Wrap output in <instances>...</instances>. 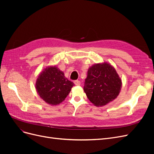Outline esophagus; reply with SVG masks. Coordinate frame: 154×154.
Segmentation results:
<instances>
[{
    "instance_id": "esophagus-1",
    "label": "esophagus",
    "mask_w": 154,
    "mask_h": 154,
    "mask_svg": "<svg viewBox=\"0 0 154 154\" xmlns=\"http://www.w3.org/2000/svg\"><path fill=\"white\" fill-rule=\"evenodd\" d=\"M74 84H75L76 85H80V81H79V80H75V81H74Z\"/></svg>"
}]
</instances>
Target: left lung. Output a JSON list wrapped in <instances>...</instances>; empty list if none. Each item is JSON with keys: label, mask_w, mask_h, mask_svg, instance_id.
<instances>
[{"label": "left lung", "mask_w": 154, "mask_h": 154, "mask_svg": "<svg viewBox=\"0 0 154 154\" xmlns=\"http://www.w3.org/2000/svg\"><path fill=\"white\" fill-rule=\"evenodd\" d=\"M122 87V80L115 68L103 62L88 68L83 90L93 105L103 106L118 96Z\"/></svg>", "instance_id": "obj_1"}]
</instances>
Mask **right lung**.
Wrapping results in <instances>:
<instances>
[{
	"label": "right lung",
	"instance_id": "1",
	"mask_svg": "<svg viewBox=\"0 0 154 154\" xmlns=\"http://www.w3.org/2000/svg\"><path fill=\"white\" fill-rule=\"evenodd\" d=\"M74 83L65 77L63 72L56 66L43 69L35 84L38 94L45 103L51 105L61 103L71 91Z\"/></svg>",
	"mask_w": 154,
	"mask_h": 154
}]
</instances>
